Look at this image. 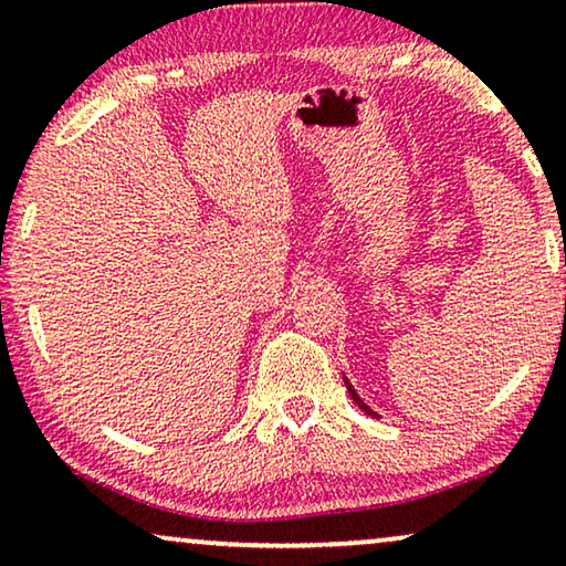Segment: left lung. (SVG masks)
I'll return each mask as SVG.
<instances>
[{
  "instance_id": "obj_1",
  "label": "left lung",
  "mask_w": 566,
  "mask_h": 566,
  "mask_svg": "<svg viewBox=\"0 0 566 566\" xmlns=\"http://www.w3.org/2000/svg\"><path fill=\"white\" fill-rule=\"evenodd\" d=\"M345 385H347V390H349V396H353V400H355V402H357V406H360V408H363V410H365V412H367V416H378V412H373V410H370V408H367V406H365V402H363V400H360V396H357V392H355V388H353V385H349V380H347V378H345Z\"/></svg>"
}]
</instances>
